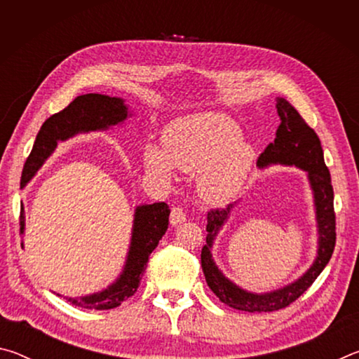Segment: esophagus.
Here are the masks:
<instances>
[{
	"instance_id": "obj_1",
	"label": "esophagus",
	"mask_w": 359,
	"mask_h": 359,
	"mask_svg": "<svg viewBox=\"0 0 359 359\" xmlns=\"http://www.w3.org/2000/svg\"><path fill=\"white\" fill-rule=\"evenodd\" d=\"M185 220H187V217H185L184 209L174 208L171 210V215H169V223H171L172 226H179V224H182Z\"/></svg>"
}]
</instances>
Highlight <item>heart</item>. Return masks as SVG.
Listing matches in <instances>:
<instances>
[{"instance_id": "b5f03b06", "label": "heart", "mask_w": 359, "mask_h": 359, "mask_svg": "<svg viewBox=\"0 0 359 359\" xmlns=\"http://www.w3.org/2000/svg\"><path fill=\"white\" fill-rule=\"evenodd\" d=\"M145 171L161 180L174 168L199 172L196 188L209 204H226L238 196L255 163V149L226 115L208 112L172 121L163 135V149L144 147Z\"/></svg>"}]
</instances>
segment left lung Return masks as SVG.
Listing matches in <instances>:
<instances>
[{
  "mask_svg": "<svg viewBox=\"0 0 359 359\" xmlns=\"http://www.w3.org/2000/svg\"><path fill=\"white\" fill-rule=\"evenodd\" d=\"M280 126L274 142L269 144L258 158V166L263 169L272 165L294 166L307 174L309 185L313 194L315 220H317V257L304 274L285 287L266 293H253L223 274L217 266L212 248L217 236L226 224L234 204L226 209L210 210L208 214V238L201 252V266L209 288L226 306L244 312H274L290 306L315 282L325 266L330 263L336 245V215H334V191L331 175L325 165L323 149L320 139L309 126L299 112L285 98H276Z\"/></svg>",
  "mask_w": 359,
  "mask_h": 359,
  "instance_id": "left-lung-1",
  "label": "left lung"
}]
</instances>
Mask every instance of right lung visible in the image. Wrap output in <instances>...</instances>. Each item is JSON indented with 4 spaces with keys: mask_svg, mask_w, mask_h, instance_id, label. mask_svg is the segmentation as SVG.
I'll use <instances>...</instances> for the list:
<instances>
[{
    "mask_svg": "<svg viewBox=\"0 0 359 359\" xmlns=\"http://www.w3.org/2000/svg\"><path fill=\"white\" fill-rule=\"evenodd\" d=\"M131 115L125 100L118 96L112 98V96L98 93L77 96L68 107L48 117L41 126L32 154L23 166L20 179L22 188H25L28 182L38 174L60 142L68 141L77 135H83V133L111 130L112 126L123 125L125 120H128ZM169 212L171 210L166 203L137 205L135 209V218H133L128 253H126L120 276L104 290L87 296L66 297V299L77 307L90 309V311H107V309L118 307L125 299L135 294L147 267L149 255L155 250L158 242L166 233ZM20 233H25L23 204L20 209Z\"/></svg>",
    "mask_w": 359,
    "mask_h": 359,
    "instance_id": "add662e5",
    "label": "right lung"
}]
</instances>
